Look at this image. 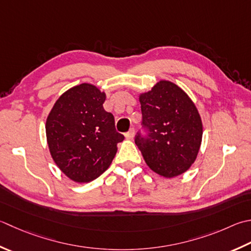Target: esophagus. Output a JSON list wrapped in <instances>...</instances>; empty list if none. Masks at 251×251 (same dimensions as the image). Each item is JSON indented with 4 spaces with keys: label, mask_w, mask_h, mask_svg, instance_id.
Returning <instances> with one entry per match:
<instances>
[{
    "label": "esophagus",
    "mask_w": 251,
    "mask_h": 251,
    "mask_svg": "<svg viewBox=\"0 0 251 251\" xmlns=\"http://www.w3.org/2000/svg\"><path fill=\"white\" fill-rule=\"evenodd\" d=\"M125 137L127 139H132L135 137V129L134 128H130L128 131L125 134Z\"/></svg>",
    "instance_id": "obj_1"
}]
</instances>
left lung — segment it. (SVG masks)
<instances>
[{"label":"left lung","mask_w":251,"mask_h":251,"mask_svg":"<svg viewBox=\"0 0 251 251\" xmlns=\"http://www.w3.org/2000/svg\"><path fill=\"white\" fill-rule=\"evenodd\" d=\"M142 128L135 142L149 168L175 177L194 163L202 139V123L190 98L175 83L161 80L139 97Z\"/></svg>","instance_id":"left-lung-1"}]
</instances>
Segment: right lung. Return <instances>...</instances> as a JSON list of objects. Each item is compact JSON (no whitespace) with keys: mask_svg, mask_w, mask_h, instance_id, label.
Listing matches in <instances>:
<instances>
[{"mask_svg":"<svg viewBox=\"0 0 251 251\" xmlns=\"http://www.w3.org/2000/svg\"><path fill=\"white\" fill-rule=\"evenodd\" d=\"M105 93L90 83L58 98L46 124L50 153L64 174L77 183L96 179L111 165L124 136L114 116L103 109Z\"/></svg>","mask_w":251,"mask_h":251,"instance_id":"right-lung-1","label":"right lung"}]
</instances>
